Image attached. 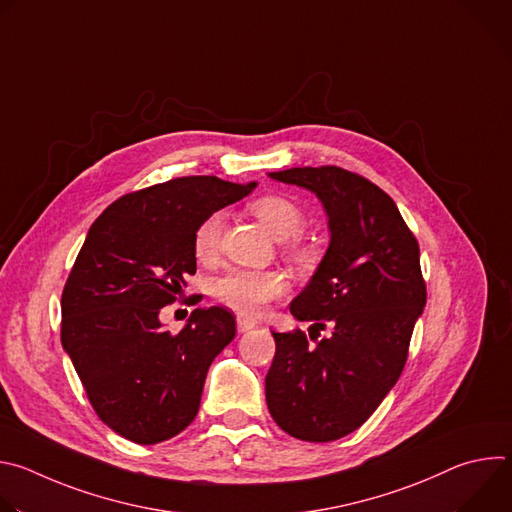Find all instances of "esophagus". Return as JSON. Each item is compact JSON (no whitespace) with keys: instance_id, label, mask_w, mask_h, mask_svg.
Masks as SVG:
<instances>
[{"instance_id":"1","label":"esophagus","mask_w":512,"mask_h":512,"mask_svg":"<svg viewBox=\"0 0 512 512\" xmlns=\"http://www.w3.org/2000/svg\"><path fill=\"white\" fill-rule=\"evenodd\" d=\"M257 324L253 322V320H249V318H243V316H239L237 318V330L243 334V332H249V330H253Z\"/></svg>"}]
</instances>
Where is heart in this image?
<instances>
[{"label":"heart","mask_w":512,"mask_h":512,"mask_svg":"<svg viewBox=\"0 0 512 512\" xmlns=\"http://www.w3.org/2000/svg\"><path fill=\"white\" fill-rule=\"evenodd\" d=\"M251 212L259 218V223L275 237L289 239L287 249L300 255L298 233L304 227L302 208L285 196L269 194L251 202ZM223 214L212 212L194 231V255L200 261H210L218 251L221 241ZM287 289L285 277L277 271H249V269H233L214 281V296L225 306L233 308L243 316H257L265 308L267 302L279 298Z\"/></svg>","instance_id":"obj_1"}]
</instances>
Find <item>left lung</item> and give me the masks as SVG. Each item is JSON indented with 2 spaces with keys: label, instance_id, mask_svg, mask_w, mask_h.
Wrapping results in <instances>:
<instances>
[{
  "label": "left lung",
  "instance_id": "8db88e82",
  "mask_svg": "<svg viewBox=\"0 0 512 512\" xmlns=\"http://www.w3.org/2000/svg\"><path fill=\"white\" fill-rule=\"evenodd\" d=\"M318 196L330 243L302 294L289 304L304 332H271L275 356L265 399L275 423L304 442L358 429L395 387L413 326L425 308L419 245L389 194L336 166L267 174Z\"/></svg>",
  "mask_w": 512,
  "mask_h": 512
}]
</instances>
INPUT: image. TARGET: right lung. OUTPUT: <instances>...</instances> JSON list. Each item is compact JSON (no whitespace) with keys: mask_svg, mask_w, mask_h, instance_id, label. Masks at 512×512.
<instances>
[{"mask_svg":"<svg viewBox=\"0 0 512 512\" xmlns=\"http://www.w3.org/2000/svg\"><path fill=\"white\" fill-rule=\"evenodd\" d=\"M257 182L174 178L115 200L89 229L62 291V348L97 415L143 446L198 413L208 367L235 338V316L198 308L178 334L160 322L196 273L194 231Z\"/></svg>","mask_w":512,"mask_h":512,"instance_id":"add662e5","label":"right lung"}]
</instances>
